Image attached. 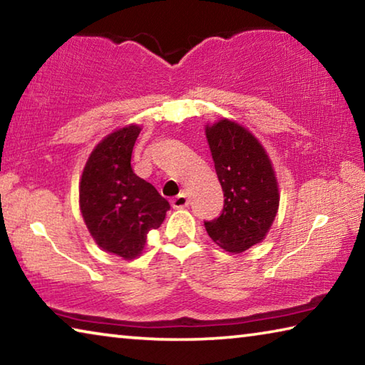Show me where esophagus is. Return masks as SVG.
Wrapping results in <instances>:
<instances>
[{"label":"esophagus","mask_w":365,"mask_h":365,"mask_svg":"<svg viewBox=\"0 0 365 365\" xmlns=\"http://www.w3.org/2000/svg\"><path fill=\"white\" fill-rule=\"evenodd\" d=\"M172 202V207H175V209H182V207H187L188 206V202H190V200H188V196L185 195V193H180V195H177L174 200L170 201Z\"/></svg>","instance_id":"esophagus-1"}]
</instances>
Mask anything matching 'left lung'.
<instances>
[{
    "instance_id": "1",
    "label": "left lung",
    "mask_w": 365,
    "mask_h": 365,
    "mask_svg": "<svg viewBox=\"0 0 365 365\" xmlns=\"http://www.w3.org/2000/svg\"><path fill=\"white\" fill-rule=\"evenodd\" d=\"M224 209L205 227L220 248L243 252L262 242L279 209V188L261 143L243 127L220 120L206 128Z\"/></svg>"
}]
</instances>
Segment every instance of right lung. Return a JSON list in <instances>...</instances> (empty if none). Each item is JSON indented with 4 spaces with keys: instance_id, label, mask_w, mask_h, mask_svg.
<instances>
[{
    "instance_id": "obj_1",
    "label": "right lung",
    "mask_w": 365,
    "mask_h": 365,
    "mask_svg": "<svg viewBox=\"0 0 365 365\" xmlns=\"http://www.w3.org/2000/svg\"><path fill=\"white\" fill-rule=\"evenodd\" d=\"M140 127L108 135L93 153L80 182V209L91 237L104 251L137 257L146 233L158 228L170 209L158 190L132 170L130 160Z\"/></svg>"
}]
</instances>
